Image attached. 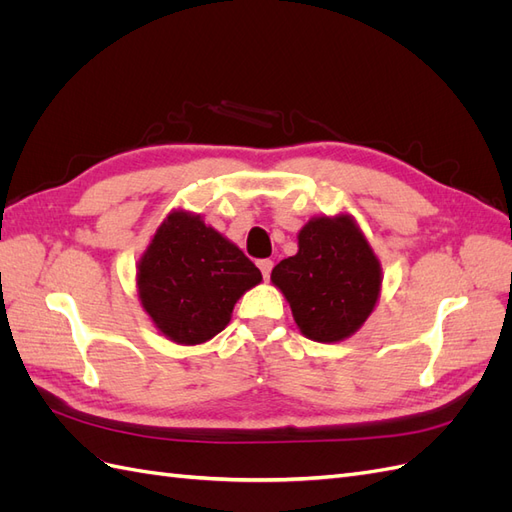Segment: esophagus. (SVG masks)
I'll use <instances>...</instances> for the list:
<instances>
[{
  "label": "esophagus",
  "instance_id": "esophagus-1",
  "mask_svg": "<svg viewBox=\"0 0 512 512\" xmlns=\"http://www.w3.org/2000/svg\"><path fill=\"white\" fill-rule=\"evenodd\" d=\"M258 269L262 271V277H265V280H269V275H271V271H273V260H271V258L258 260Z\"/></svg>",
  "mask_w": 512,
  "mask_h": 512
}]
</instances>
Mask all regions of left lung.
<instances>
[{"mask_svg": "<svg viewBox=\"0 0 512 512\" xmlns=\"http://www.w3.org/2000/svg\"><path fill=\"white\" fill-rule=\"evenodd\" d=\"M294 322L314 342H342L374 312L380 260L348 213L314 218L299 230V252L271 271Z\"/></svg>", "mask_w": 512, "mask_h": 512, "instance_id": "1", "label": "left lung"}]
</instances>
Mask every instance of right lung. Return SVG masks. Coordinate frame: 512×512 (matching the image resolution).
<instances>
[{"label": "right lung", "mask_w": 512, "mask_h": 512, "mask_svg": "<svg viewBox=\"0 0 512 512\" xmlns=\"http://www.w3.org/2000/svg\"><path fill=\"white\" fill-rule=\"evenodd\" d=\"M136 269L143 309L162 335L183 346L224 331L235 303L262 280L235 243L190 211L166 215Z\"/></svg>", "instance_id": "1"}]
</instances>
